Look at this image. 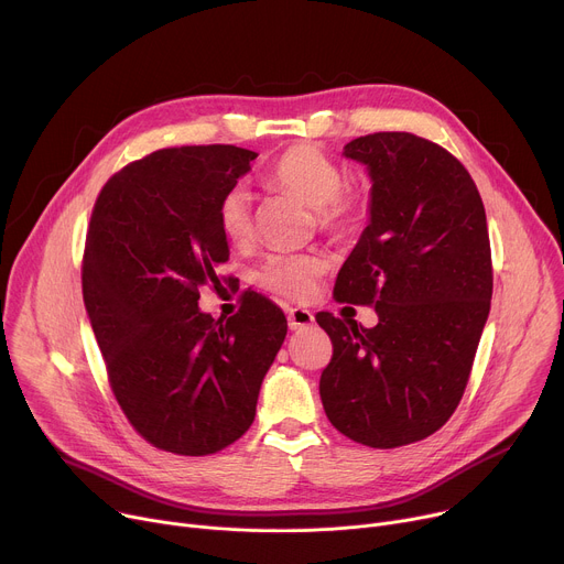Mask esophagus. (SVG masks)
Returning <instances> with one entry per match:
<instances>
[{
    "instance_id": "obj_1",
    "label": "esophagus",
    "mask_w": 564,
    "mask_h": 564,
    "mask_svg": "<svg viewBox=\"0 0 564 564\" xmlns=\"http://www.w3.org/2000/svg\"><path fill=\"white\" fill-rule=\"evenodd\" d=\"M286 318H289V329L297 332V329H306L316 323L314 314L308 308H300V306H289L286 308Z\"/></svg>"
}]
</instances>
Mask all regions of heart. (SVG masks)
Masks as SVG:
<instances>
[{
	"mask_svg": "<svg viewBox=\"0 0 564 564\" xmlns=\"http://www.w3.org/2000/svg\"><path fill=\"white\" fill-rule=\"evenodd\" d=\"M269 181L304 204L314 206L316 219L327 230L356 226L365 208L360 187L343 183L338 163L318 145L300 143L282 152L269 170ZM217 224L226 241L246 246L253 237V202L243 185H232L217 204ZM321 260L308 253L269 256L256 271V282L271 293L304 300L316 289Z\"/></svg>",
	"mask_w": 564,
	"mask_h": 564,
	"instance_id": "1",
	"label": "heart"
}]
</instances>
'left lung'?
<instances>
[{
    "label": "left lung",
    "mask_w": 564,
    "mask_h": 564,
    "mask_svg": "<svg viewBox=\"0 0 564 564\" xmlns=\"http://www.w3.org/2000/svg\"><path fill=\"white\" fill-rule=\"evenodd\" d=\"M345 156L367 165L371 204L334 295L373 306L379 325L316 314L334 345L321 399L336 430L386 451L425 440L457 410L490 311V241L475 181L442 145L377 132Z\"/></svg>",
    "instance_id": "1"
}]
</instances>
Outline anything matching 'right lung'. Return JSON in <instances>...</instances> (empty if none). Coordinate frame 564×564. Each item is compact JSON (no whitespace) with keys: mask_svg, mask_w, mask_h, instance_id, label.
<instances>
[{"mask_svg":"<svg viewBox=\"0 0 564 564\" xmlns=\"http://www.w3.org/2000/svg\"><path fill=\"white\" fill-rule=\"evenodd\" d=\"M256 152L235 145L156 150L118 170L94 204L83 297L109 388L159 451L215 455L250 427L286 336L282 308L243 293L228 321L199 311L219 284L228 241L217 204Z\"/></svg>","mask_w":564,"mask_h":564,"instance_id":"obj_1","label":"right lung"}]
</instances>
